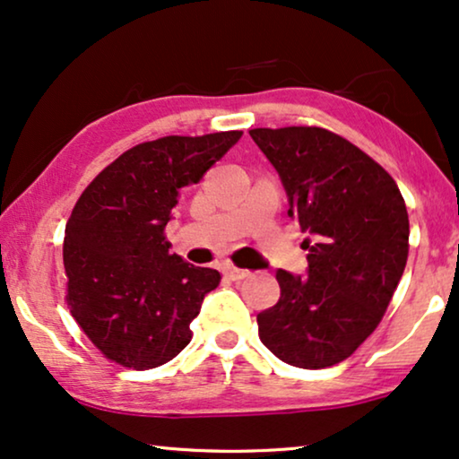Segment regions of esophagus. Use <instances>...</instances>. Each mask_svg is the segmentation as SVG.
I'll return each mask as SVG.
<instances>
[{
	"label": "esophagus",
	"instance_id": "obj_1",
	"mask_svg": "<svg viewBox=\"0 0 459 459\" xmlns=\"http://www.w3.org/2000/svg\"><path fill=\"white\" fill-rule=\"evenodd\" d=\"M224 276L230 281H243V279H247L249 273L247 270L237 268V266H224Z\"/></svg>",
	"mask_w": 459,
	"mask_h": 459
}]
</instances>
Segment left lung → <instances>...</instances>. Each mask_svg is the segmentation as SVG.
<instances>
[{
	"label": "left lung",
	"instance_id": "obj_1",
	"mask_svg": "<svg viewBox=\"0 0 459 459\" xmlns=\"http://www.w3.org/2000/svg\"><path fill=\"white\" fill-rule=\"evenodd\" d=\"M249 134L285 185L289 216L309 232L301 245L309 273H276L281 299L257 314L260 339L291 366H334L377 331L402 281L410 249L402 191L383 166L326 128Z\"/></svg>",
	"mask_w": 459,
	"mask_h": 459
}]
</instances>
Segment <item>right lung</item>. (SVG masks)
<instances>
[{
    "label": "right lung",
    "instance_id": "right-lung-1",
    "mask_svg": "<svg viewBox=\"0 0 459 459\" xmlns=\"http://www.w3.org/2000/svg\"><path fill=\"white\" fill-rule=\"evenodd\" d=\"M241 134L145 141L81 193L64 237L66 303L103 358L150 370L189 345L191 320L222 276L170 254L164 229L180 189L197 183Z\"/></svg>",
    "mask_w": 459,
    "mask_h": 459
}]
</instances>
